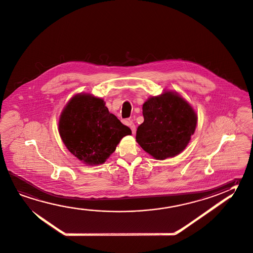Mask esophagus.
Masks as SVG:
<instances>
[{
	"mask_svg": "<svg viewBox=\"0 0 253 253\" xmlns=\"http://www.w3.org/2000/svg\"><path fill=\"white\" fill-rule=\"evenodd\" d=\"M127 125H128L129 127L131 128V130H132L133 134H134V133H135V125L133 124V122L132 120H128V121H127Z\"/></svg>",
	"mask_w": 253,
	"mask_h": 253,
	"instance_id": "esophagus-1",
	"label": "esophagus"
}]
</instances>
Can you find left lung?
<instances>
[{
  "instance_id": "1",
  "label": "left lung",
  "mask_w": 253,
  "mask_h": 253,
  "mask_svg": "<svg viewBox=\"0 0 253 253\" xmlns=\"http://www.w3.org/2000/svg\"><path fill=\"white\" fill-rule=\"evenodd\" d=\"M144 121L138 126L136 141L158 160L173 158L185 150L197 127V115L179 93L166 90L142 105Z\"/></svg>"
}]
</instances>
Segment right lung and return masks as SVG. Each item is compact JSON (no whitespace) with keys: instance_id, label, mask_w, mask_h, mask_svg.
I'll return each instance as SVG.
<instances>
[{"instance_id":"1","label":"right lung","mask_w":253,"mask_h":253,"mask_svg":"<svg viewBox=\"0 0 253 253\" xmlns=\"http://www.w3.org/2000/svg\"><path fill=\"white\" fill-rule=\"evenodd\" d=\"M58 132L69 151L86 166L104 163L121 139L132 134L103 99L83 93L73 95L61 112Z\"/></svg>"}]
</instances>
